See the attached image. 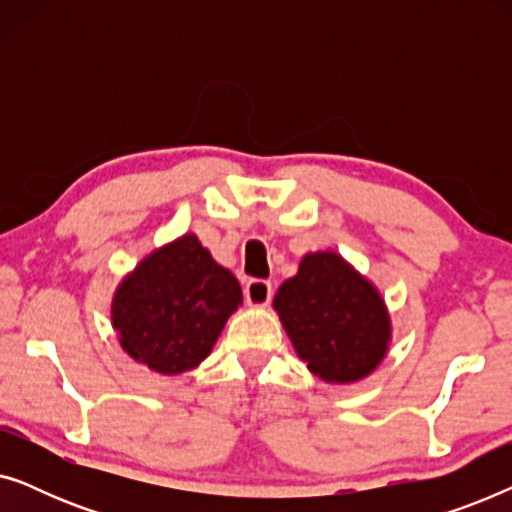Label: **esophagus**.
I'll return each mask as SVG.
<instances>
[{
	"mask_svg": "<svg viewBox=\"0 0 512 512\" xmlns=\"http://www.w3.org/2000/svg\"><path fill=\"white\" fill-rule=\"evenodd\" d=\"M244 298L251 307H265L272 298V284L265 279H249L244 286Z\"/></svg>",
	"mask_w": 512,
	"mask_h": 512,
	"instance_id": "34e87169",
	"label": "esophagus"
}]
</instances>
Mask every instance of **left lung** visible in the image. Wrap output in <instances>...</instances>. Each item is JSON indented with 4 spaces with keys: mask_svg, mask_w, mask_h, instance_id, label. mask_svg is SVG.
<instances>
[{
    "mask_svg": "<svg viewBox=\"0 0 512 512\" xmlns=\"http://www.w3.org/2000/svg\"><path fill=\"white\" fill-rule=\"evenodd\" d=\"M298 359L326 384L373 375L391 342L382 293L338 251H310L272 300Z\"/></svg>",
    "mask_w": 512,
    "mask_h": 512,
    "instance_id": "1",
    "label": "left lung"
}]
</instances>
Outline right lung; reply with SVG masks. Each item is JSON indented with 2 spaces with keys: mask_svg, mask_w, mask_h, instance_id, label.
I'll return each instance as SVG.
<instances>
[{
  "mask_svg": "<svg viewBox=\"0 0 512 512\" xmlns=\"http://www.w3.org/2000/svg\"><path fill=\"white\" fill-rule=\"evenodd\" d=\"M242 305V286L184 233L153 249L118 282L111 326L123 352L158 375H181L212 354L228 317Z\"/></svg>",
  "mask_w": 512,
  "mask_h": 512,
  "instance_id": "right-lung-1",
  "label": "right lung"
}]
</instances>
